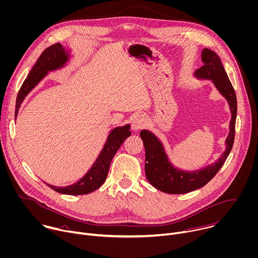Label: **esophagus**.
<instances>
[{"label": "esophagus", "mask_w": 258, "mask_h": 258, "mask_svg": "<svg viewBox=\"0 0 258 258\" xmlns=\"http://www.w3.org/2000/svg\"><path fill=\"white\" fill-rule=\"evenodd\" d=\"M147 124V119L145 116L143 115H139V116H136L133 121H132V128L134 131H138V130H141L143 127H145V125Z\"/></svg>", "instance_id": "34e87169"}]
</instances>
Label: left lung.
Listing matches in <instances>:
<instances>
[{"mask_svg": "<svg viewBox=\"0 0 258 258\" xmlns=\"http://www.w3.org/2000/svg\"><path fill=\"white\" fill-rule=\"evenodd\" d=\"M202 60L204 66L196 71L195 76L198 79L212 80L216 88L227 99L230 106L232 117L229 126L230 132L226 140L227 148L214 164L201 170L187 172V171L177 169L171 164L158 138L151 132L143 130L140 136L146 151L145 172L147 179L155 188L166 194H187L205 186L218 173L233 147L237 115L235 90L222 64L221 58L215 51L205 48L202 52Z\"/></svg>", "mask_w": 258, "mask_h": 258, "instance_id": "8db88e82", "label": "left lung"}]
</instances>
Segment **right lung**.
Segmentation results:
<instances>
[{"instance_id":"1","label":"right lung","mask_w":258,"mask_h":258,"mask_svg":"<svg viewBox=\"0 0 258 258\" xmlns=\"http://www.w3.org/2000/svg\"><path fill=\"white\" fill-rule=\"evenodd\" d=\"M69 57L70 53L66 51V49L61 46L60 43L50 45L40 54L32 70L29 72L27 78L23 82L19 93L17 95L15 118L17 117L20 105L27 96V94L47 75L48 72L62 68L69 60ZM130 128L131 125L125 124L123 126L115 127L109 133L106 143L102 151L100 152L98 158L96 159L92 167L89 169L88 172L85 174V176H83L76 183L64 187L53 186L45 182L44 183L53 190H55L56 192L69 196L88 195L96 190L106 180L109 166L115 153L123 144L125 139L132 135Z\"/></svg>"}]
</instances>
